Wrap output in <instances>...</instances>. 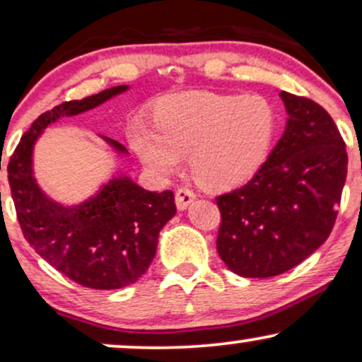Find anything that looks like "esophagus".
Instances as JSON below:
<instances>
[{
    "label": "esophagus",
    "instance_id": "esophagus-1",
    "mask_svg": "<svg viewBox=\"0 0 362 362\" xmlns=\"http://www.w3.org/2000/svg\"><path fill=\"white\" fill-rule=\"evenodd\" d=\"M196 199V194L189 188H177L176 191V206L180 209H186Z\"/></svg>",
    "mask_w": 362,
    "mask_h": 362
}]
</instances>
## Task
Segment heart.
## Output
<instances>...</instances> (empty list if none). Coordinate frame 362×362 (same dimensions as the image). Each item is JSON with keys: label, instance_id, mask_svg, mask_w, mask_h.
<instances>
[{"label": "heart", "instance_id": "b5f03b06", "mask_svg": "<svg viewBox=\"0 0 362 362\" xmlns=\"http://www.w3.org/2000/svg\"><path fill=\"white\" fill-rule=\"evenodd\" d=\"M153 124L136 122L129 136L151 171L169 176L188 154L194 180L221 191L243 185L265 163L276 110L260 93L191 92L158 102Z\"/></svg>", "mask_w": 362, "mask_h": 362}]
</instances>
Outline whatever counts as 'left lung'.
<instances>
[{
    "mask_svg": "<svg viewBox=\"0 0 362 362\" xmlns=\"http://www.w3.org/2000/svg\"><path fill=\"white\" fill-rule=\"evenodd\" d=\"M288 120L255 176L216 198V250L248 279L284 274L329 238L347 176L346 142L317 102L280 92Z\"/></svg>",
    "mask_w": 362,
    "mask_h": 362,
    "instance_id": "obj_1",
    "label": "left lung"
}]
</instances>
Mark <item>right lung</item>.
Returning <instances> with one entry per match:
<instances>
[{
  "label": "right lung",
  "mask_w": 362,
  "mask_h": 362,
  "mask_svg": "<svg viewBox=\"0 0 362 362\" xmlns=\"http://www.w3.org/2000/svg\"><path fill=\"white\" fill-rule=\"evenodd\" d=\"M124 90L127 86H117L53 107L31 124L8 163L11 198L26 242L70 280L95 290L127 287L146 274L159 231L176 213L173 191H146L119 176L86 203L66 208L38 188L31 154L37 137L52 122L86 112ZM105 139L126 153L117 141Z\"/></svg>",
  "instance_id": "1"
}]
</instances>
